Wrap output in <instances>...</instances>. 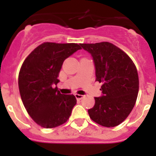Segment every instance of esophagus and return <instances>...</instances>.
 <instances>
[{"instance_id":"34e87169","label":"esophagus","mask_w":156,"mask_h":156,"mask_svg":"<svg viewBox=\"0 0 156 156\" xmlns=\"http://www.w3.org/2000/svg\"><path fill=\"white\" fill-rule=\"evenodd\" d=\"M75 97L77 100H81V99H83V95H79V94H75Z\"/></svg>"}]
</instances>
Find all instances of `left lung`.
Segmentation results:
<instances>
[{
    "mask_svg": "<svg viewBox=\"0 0 156 156\" xmlns=\"http://www.w3.org/2000/svg\"><path fill=\"white\" fill-rule=\"evenodd\" d=\"M80 45L93 57L95 81L102 83L103 95L95 97V105L88 114L92 121L104 127L118 126L129 115L138 97L139 81L135 65L126 52L111 43Z\"/></svg>",
    "mask_w": 156,
    "mask_h": 156,
    "instance_id": "1",
    "label": "left lung"
}]
</instances>
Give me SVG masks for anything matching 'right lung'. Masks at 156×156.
<instances>
[{
  "label": "right lung",
  "instance_id": "right-lung-1",
  "mask_svg": "<svg viewBox=\"0 0 156 156\" xmlns=\"http://www.w3.org/2000/svg\"><path fill=\"white\" fill-rule=\"evenodd\" d=\"M81 49L77 44L46 42L30 52L18 74L21 99L28 114L44 128L66 123L77 103L73 95L61 94L54 85L64 61Z\"/></svg>",
  "mask_w": 156,
  "mask_h": 156
}]
</instances>
